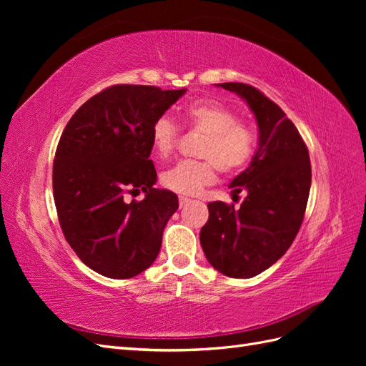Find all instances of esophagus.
<instances>
[{"instance_id": "1", "label": "esophagus", "mask_w": 366, "mask_h": 366, "mask_svg": "<svg viewBox=\"0 0 366 366\" xmlns=\"http://www.w3.org/2000/svg\"><path fill=\"white\" fill-rule=\"evenodd\" d=\"M179 203H180V207H184V206H187V204L191 203V200H189V198H186V197H180L179 198Z\"/></svg>"}]
</instances>
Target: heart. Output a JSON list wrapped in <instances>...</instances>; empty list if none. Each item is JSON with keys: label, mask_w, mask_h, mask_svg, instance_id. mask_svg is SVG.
Instances as JSON below:
<instances>
[{"label": "heart", "mask_w": 366, "mask_h": 366, "mask_svg": "<svg viewBox=\"0 0 366 366\" xmlns=\"http://www.w3.org/2000/svg\"><path fill=\"white\" fill-rule=\"evenodd\" d=\"M186 128L200 132L203 139L198 147V157L186 160L162 175L164 187L183 195H195L217 179V166L223 172H235L252 159L257 145L254 131L237 120L235 113L218 102L200 101L187 105L182 112ZM179 128L168 117L156 120L151 129V145L160 159L171 157Z\"/></svg>", "instance_id": "1"}]
</instances>
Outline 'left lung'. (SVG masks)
Instances as JSON below:
<instances>
[{
    "label": "left lung",
    "instance_id": "8db88e82",
    "mask_svg": "<svg viewBox=\"0 0 366 366\" xmlns=\"http://www.w3.org/2000/svg\"><path fill=\"white\" fill-rule=\"evenodd\" d=\"M244 99L257 119L258 149L232 192L246 191L239 209L209 203L200 242L214 269L230 278H253L289 250L302 224L312 186L308 149L290 119L258 88L241 82L217 84Z\"/></svg>",
    "mask_w": 366,
    "mask_h": 366
}]
</instances>
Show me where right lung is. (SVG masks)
Segmentation results:
<instances>
[{
	"instance_id": "obj_1",
	"label": "right lung",
	"mask_w": 366,
	"mask_h": 366,
	"mask_svg": "<svg viewBox=\"0 0 366 366\" xmlns=\"http://www.w3.org/2000/svg\"><path fill=\"white\" fill-rule=\"evenodd\" d=\"M186 93L151 85H113L77 109L53 162V198L65 239L81 261L113 280L137 276L156 261L163 229L179 209L156 189L151 129ZM142 202H124L129 192Z\"/></svg>"
}]
</instances>
